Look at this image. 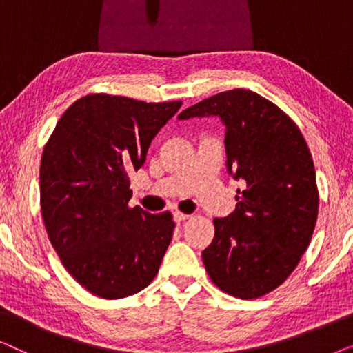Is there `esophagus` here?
<instances>
[{
	"label": "esophagus",
	"mask_w": 353,
	"mask_h": 353,
	"mask_svg": "<svg viewBox=\"0 0 353 353\" xmlns=\"http://www.w3.org/2000/svg\"><path fill=\"white\" fill-rule=\"evenodd\" d=\"M173 219H175V221L176 223H181V221H185V220H188L190 219V215H186V214H183V212H175V214H173Z\"/></svg>",
	"instance_id": "34e87169"
}]
</instances>
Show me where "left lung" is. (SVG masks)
Wrapping results in <instances>:
<instances>
[{
	"mask_svg": "<svg viewBox=\"0 0 353 353\" xmlns=\"http://www.w3.org/2000/svg\"><path fill=\"white\" fill-rule=\"evenodd\" d=\"M220 117L226 168L238 190L236 209L215 219V236L202 250L216 288L257 299L286 281L310 244L318 216L315 167L301 130L276 104L250 90L210 96L183 110L180 120Z\"/></svg>",
	"mask_w": 353,
	"mask_h": 353,
	"instance_id": "obj_1",
	"label": "left lung"
}]
</instances>
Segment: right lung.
Returning <instances> with one entry per match:
<instances>
[{"mask_svg":"<svg viewBox=\"0 0 353 353\" xmlns=\"http://www.w3.org/2000/svg\"><path fill=\"white\" fill-rule=\"evenodd\" d=\"M181 101L144 103L86 94L62 114L40 167L41 216L62 265L103 299L133 296L151 284L172 241L170 212L130 207V173Z\"/></svg>","mask_w":353,"mask_h":353,"instance_id":"right-lung-1","label":"right lung"}]
</instances>
